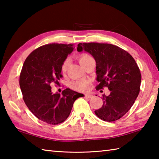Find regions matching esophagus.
<instances>
[{"label":"esophagus","instance_id":"1","mask_svg":"<svg viewBox=\"0 0 159 159\" xmlns=\"http://www.w3.org/2000/svg\"><path fill=\"white\" fill-rule=\"evenodd\" d=\"M93 97V95H91V94H86L85 95V98H91Z\"/></svg>","mask_w":159,"mask_h":159}]
</instances>
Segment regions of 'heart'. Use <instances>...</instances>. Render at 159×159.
I'll use <instances>...</instances> for the list:
<instances>
[{
	"label": "heart",
	"mask_w": 159,
	"mask_h": 159,
	"mask_svg": "<svg viewBox=\"0 0 159 159\" xmlns=\"http://www.w3.org/2000/svg\"><path fill=\"white\" fill-rule=\"evenodd\" d=\"M79 62L83 66H85V64H87L88 61L90 60H93L94 59L89 54L83 53L81 54L79 56ZM69 64V59L66 58L64 60V61L61 64V70L63 74H65L67 71ZM88 86H89V81L88 80L83 79V80H74V81L71 82L70 83V88L71 89L76 91H80V92H83V91H85L88 90Z\"/></svg>",
	"instance_id": "obj_1"
}]
</instances>
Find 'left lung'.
<instances>
[{"label": "left lung", "instance_id": "obj_1", "mask_svg": "<svg viewBox=\"0 0 159 159\" xmlns=\"http://www.w3.org/2000/svg\"><path fill=\"white\" fill-rule=\"evenodd\" d=\"M77 50H85L96 61V90L107 87L109 95H103V104L95 114L107 122L115 121L123 116L133 105L139 95L141 74L134 58L116 45L98 43H83Z\"/></svg>", "mask_w": 159, "mask_h": 159}]
</instances>
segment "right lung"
Segmentation results:
<instances>
[{"label": "right lung", "mask_w": 159, "mask_h": 159, "mask_svg": "<svg viewBox=\"0 0 159 159\" xmlns=\"http://www.w3.org/2000/svg\"><path fill=\"white\" fill-rule=\"evenodd\" d=\"M74 50L73 44L52 43L34 50L24 62L20 76L23 99L34 116L48 124L64 122L71 113L75 100L81 93L66 88L52 94V83L58 84L62 75L61 66Z\"/></svg>", "instance_id": "add662e5"}]
</instances>
